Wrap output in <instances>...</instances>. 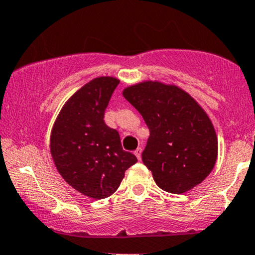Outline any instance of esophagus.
<instances>
[{"mask_svg": "<svg viewBox=\"0 0 255 255\" xmlns=\"http://www.w3.org/2000/svg\"><path fill=\"white\" fill-rule=\"evenodd\" d=\"M134 155H136L138 160H140V157H142V148H137L136 150H134Z\"/></svg>", "mask_w": 255, "mask_h": 255, "instance_id": "1", "label": "esophagus"}]
</instances>
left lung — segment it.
Here are the masks:
<instances>
[{"label": "left lung", "mask_w": 255, "mask_h": 255, "mask_svg": "<svg viewBox=\"0 0 255 255\" xmlns=\"http://www.w3.org/2000/svg\"><path fill=\"white\" fill-rule=\"evenodd\" d=\"M123 95L150 131L142 160L157 186L181 194L205 180L216 163L218 140L199 104L179 87L158 81L127 87Z\"/></svg>", "instance_id": "8db88e82"}]
</instances>
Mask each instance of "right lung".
<instances>
[{"instance_id": "right-lung-1", "label": "right lung", "mask_w": 255, "mask_h": 255, "mask_svg": "<svg viewBox=\"0 0 255 255\" xmlns=\"http://www.w3.org/2000/svg\"><path fill=\"white\" fill-rule=\"evenodd\" d=\"M119 80L101 76L74 93L57 116L50 151L62 178L80 193L104 199L117 191L125 170L137 162L123 150L118 131L104 115Z\"/></svg>"}]
</instances>
